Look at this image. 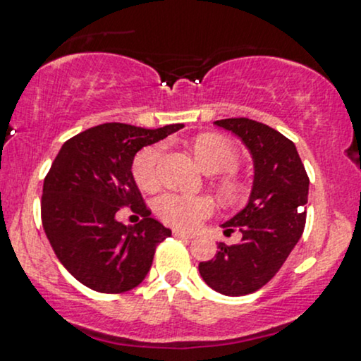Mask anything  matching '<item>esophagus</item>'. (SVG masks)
I'll return each mask as SVG.
<instances>
[{
  "label": "esophagus",
  "mask_w": 361,
  "mask_h": 361,
  "mask_svg": "<svg viewBox=\"0 0 361 361\" xmlns=\"http://www.w3.org/2000/svg\"><path fill=\"white\" fill-rule=\"evenodd\" d=\"M173 235L178 238H193V233L183 232V230H173Z\"/></svg>",
  "instance_id": "obj_1"
}]
</instances>
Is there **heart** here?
<instances>
[{"instance_id":"obj_1","label":"heart","mask_w":361,"mask_h":361,"mask_svg":"<svg viewBox=\"0 0 361 361\" xmlns=\"http://www.w3.org/2000/svg\"><path fill=\"white\" fill-rule=\"evenodd\" d=\"M192 149L200 168L208 175H219L215 180L216 193L228 205L238 203L244 197L245 188L233 175L240 164L237 147L219 134H200L193 139ZM163 145L142 147L133 159V178L145 192H154L159 186V159ZM154 210L164 224L171 227L192 230L198 227L214 212V205L205 197H186L180 193H164L154 202Z\"/></svg>"}]
</instances>
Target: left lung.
Here are the masks:
<instances>
[{
	"instance_id": "1",
	"label": "left lung",
	"mask_w": 361,
	"mask_h": 361,
	"mask_svg": "<svg viewBox=\"0 0 361 361\" xmlns=\"http://www.w3.org/2000/svg\"><path fill=\"white\" fill-rule=\"evenodd\" d=\"M249 147L254 186L249 203L225 222V233L242 232L240 244H219L215 257L198 264L216 293L245 296L266 286L289 257L306 225L310 178L294 142L269 126L247 119L215 121Z\"/></svg>"
}]
</instances>
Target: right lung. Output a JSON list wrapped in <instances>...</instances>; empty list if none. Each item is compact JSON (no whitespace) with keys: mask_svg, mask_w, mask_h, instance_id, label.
<instances>
[{"mask_svg":"<svg viewBox=\"0 0 361 361\" xmlns=\"http://www.w3.org/2000/svg\"><path fill=\"white\" fill-rule=\"evenodd\" d=\"M181 128L95 126L65 141L51 163L43 181V230L56 259L89 289L106 294L134 289L149 272L156 247L171 235L151 216L131 168L141 147ZM123 206H131L142 222L128 228L117 223L115 214Z\"/></svg>","mask_w":361,"mask_h":361,"instance_id":"obj_1","label":"right lung"}]
</instances>
